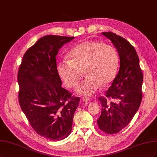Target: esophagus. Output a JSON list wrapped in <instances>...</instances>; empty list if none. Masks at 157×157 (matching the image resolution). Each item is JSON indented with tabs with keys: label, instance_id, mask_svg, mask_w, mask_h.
Instances as JSON below:
<instances>
[{
	"label": "esophagus",
	"instance_id": "34e87169",
	"mask_svg": "<svg viewBox=\"0 0 157 157\" xmlns=\"http://www.w3.org/2000/svg\"><path fill=\"white\" fill-rule=\"evenodd\" d=\"M82 100H83V101H84V102H87V101H89V97H83L82 98Z\"/></svg>",
	"mask_w": 157,
	"mask_h": 157
}]
</instances>
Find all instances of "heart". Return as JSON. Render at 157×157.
<instances>
[{
    "mask_svg": "<svg viewBox=\"0 0 157 157\" xmlns=\"http://www.w3.org/2000/svg\"><path fill=\"white\" fill-rule=\"evenodd\" d=\"M70 60L57 62L58 75L69 88L77 86L83 74L87 76L76 89L82 95H91L101 86H107L114 79L119 64L116 49L98 41H87L69 52Z\"/></svg>",
    "mask_w": 157,
    "mask_h": 157,
    "instance_id": "b5f03b06",
    "label": "heart"
}]
</instances>
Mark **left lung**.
<instances>
[{"label":"left lung","instance_id":"obj_1","mask_svg":"<svg viewBox=\"0 0 157 157\" xmlns=\"http://www.w3.org/2000/svg\"><path fill=\"white\" fill-rule=\"evenodd\" d=\"M102 33L117 49L120 67L105 96L98 97L102 109L97 124L102 132L114 134L128 126L140 108L143 74L136 49L130 43L110 31ZM111 99L119 102H109Z\"/></svg>","mask_w":157,"mask_h":157}]
</instances>
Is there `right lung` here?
<instances>
[{"label":"right lung","mask_w":157,"mask_h":157,"mask_svg":"<svg viewBox=\"0 0 157 157\" xmlns=\"http://www.w3.org/2000/svg\"><path fill=\"white\" fill-rule=\"evenodd\" d=\"M74 37L45 35L28 49L17 73L18 100L31 127L39 136L59 141L71 131L79 97L64 89L58 75L56 56Z\"/></svg>","instance_id":"1"}]
</instances>
